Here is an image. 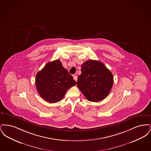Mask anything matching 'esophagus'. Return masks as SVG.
Masks as SVG:
<instances>
[{
	"label": "esophagus",
	"instance_id": "obj_1",
	"mask_svg": "<svg viewBox=\"0 0 151 151\" xmlns=\"http://www.w3.org/2000/svg\"><path fill=\"white\" fill-rule=\"evenodd\" d=\"M73 79H74L76 81H77V80H78V76H77L76 75H74V76H73Z\"/></svg>",
	"mask_w": 151,
	"mask_h": 151
}]
</instances>
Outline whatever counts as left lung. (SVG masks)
I'll return each mask as SVG.
<instances>
[{
	"instance_id": "8db88e82",
	"label": "left lung",
	"mask_w": 151,
	"mask_h": 151,
	"mask_svg": "<svg viewBox=\"0 0 151 151\" xmlns=\"http://www.w3.org/2000/svg\"><path fill=\"white\" fill-rule=\"evenodd\" d=\"M77 86L86 99L99 102L105 99L113 84V75L101 62L88 60L81 65Z\"/></svg>"
}]
</instances>
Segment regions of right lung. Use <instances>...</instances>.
I'll use <instances>...</instances> for the list:
<instances>
[{"label":"right lung","mask_w":151,"mask_h":151,"mask_svg":"<svg viewBox=\"0 0 151 151\" xmlns=\"http://www.w3.org/2000/svg\"><path fill=\"white\" fill-rule=\"evenodd\" d=\"M76 84V81L59 59L47 63L36 75L37 90L49 103L62 100L68 89Z\"/></svg>","instance_id":"obj_1"}]
</instances>
